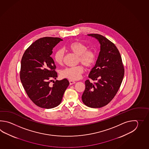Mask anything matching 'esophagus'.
Here are the masks:
<instances>
[{"label": "esophagus", "instance_id": "1", "mask_svg": "<svg viewBox=\"0 0 149 149\" xmlns=\"http://www.w3.org/2000/svg\"><path fill=\"white\" fill-rule=\"evenodd\" d=\"M69 83H70V85H73L74 84H75L76 82L74 81H72V80H69Z\"/></svg>", "mask_w": 149, "mask_h": 149}]
</instances>
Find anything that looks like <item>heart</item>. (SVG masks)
<instances>
[{
    "mask_svg": "<svg viewBox=\"0 0 149 149\" xmlns=\"http://www.w3.org/2000/svg\"><path fill=\"white\" fill-rule=\"evenodd\" d=\"M68 49L78 56V62H81L86 67H92L96 61V56L93 51L87 49V46L79 42H73L68 47ZM64 52L62 49H58L54 55V59L57 64L63 63ZM84 72V68L79 65L76 67H70L61 71V76L63 78L76 80L79 79Z\"/></svg>",
    "mask_w": 149,
    "mask_h": 149,
    "instance_id": "heart-1",
    "label": "heart"
}]
</instances>
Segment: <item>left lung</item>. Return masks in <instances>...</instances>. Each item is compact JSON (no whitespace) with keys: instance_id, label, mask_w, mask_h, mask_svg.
Listing matches in <instances>:
<instances>
[{"instance_id":"8db88e82","label":"left lung","mask_w":149,"mask_h":149,"mask_svg":"<svg viewBox=\"0 0 149 149\" xmlns=\"http://www.w3.org/2000/svg\"><path fill=\"white\" fill-rule=\"evenodd\" d=\"M87 35L97 39L101 49L95 67L88 75L95 82L86 80L81 98L88 107L102 108L111 102L120 88L124 78V65L120 54L113 42L101 35Z\"/></svg>"}]
</instances>
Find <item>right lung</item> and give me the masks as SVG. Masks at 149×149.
I'll return each mask as SVG.
<instances>
[{"instance_id": "right-lung-1", "label": "right lung", "mask_w": 149, "mask_h": 149, "mask_svg": "<svg viewBox=\"0 0 149 149\" xmlns=\"http://www.w3.org/2000/svg\"><path fill=\"white\" fill-rule=\"evenodd\" d=\"M63 40L60 38L43 37L36 40L23 55L21 62L20 79L29 97L39 107L55 108L62 101L69 85L67 79L56 80V65L51 55L53 48Z\"/></svg>"}]
</instances>
